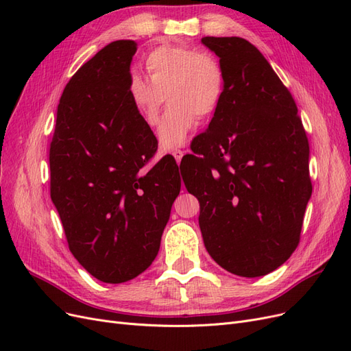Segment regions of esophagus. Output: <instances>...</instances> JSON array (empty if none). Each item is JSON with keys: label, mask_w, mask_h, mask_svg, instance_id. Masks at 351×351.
I'll return each instance as SVG.
<instances>
[{"label": "esophagus", "mask_w": 351, "mask_h": 351, "mask_svg": "<svg viewBox=\"0 0 351 351\" xmlns=\"http://www.w3.org/2000/svg\"><path fill=\"white\" fill-rule=\"evenodd\" d=\"M186 152L184 151H182V149H176V151H173V156H174V159L177 162H180L182 161V158H183V155H184Z\"/></svg>", "instance_id": "obj_1"}]
</instances>
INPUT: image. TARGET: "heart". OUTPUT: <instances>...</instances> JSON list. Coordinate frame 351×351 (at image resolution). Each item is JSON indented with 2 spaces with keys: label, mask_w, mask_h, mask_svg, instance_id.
I'll list each match as a JSON object with an SVG mask.
<instances>
[{
  "label": "heart",
  "mask_w": 351,
  "mask_h": 351,
  "mask_svg": "<svg viewBox=\"0 0 351 351\" xmlns=\"http://www.w3.org/2000/svg\"><path fill=\"white\" fill-rule=\"evenodd\" d=\"M149 79L133 74L129 95L137 114L147 125H156L159 114L169 101L158 129L161 149L171 151L186 143L199 119L218 108L224 92V71L215 57L184 45H165L146 57Z\"/></svg>",
  "instance_id": "1"
}]
</instances>
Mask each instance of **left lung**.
I'll use <instances>...</instances> for the list:
<instances>
[{"label": "left lung", "mask_w": 351, "mask_h": 351, "mask_svg": "<svg viewBox=\"0 0 351 351\" xmlns=\"http://www.w3.org/2000/svg\"><path fill=\"white\" fill-rule=\"evenodd\" d=\"M202 44L219 57L224 92L183 182L199 199L210 258L239 277H262L299 244L312 195L309 143L291 93L256 47L237 36Z\"/></svg>", "instance_id": "8db88e82"}]
</instances>
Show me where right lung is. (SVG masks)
<instances>
[{"instance_id":"right-lung-1","label":"right lung","mask_w":351,"mask_h":351,"mask_svg":"<svg viewBox=\"0 0 351 351\" xmlns=\"http://www.w3.org/2000/svg\"><path fill=\"white\" fill-rule=\"evenodd\" d=\"M136 51L134 40H114L74 73L49 147L51 199L69 249L108 284L151 267L182 187L171 156L142 169L158 142L129 95Z\"/></svg>"}]
</instances>
